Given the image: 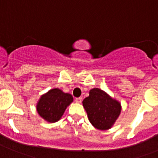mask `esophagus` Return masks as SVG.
<instances>
[{
	"label": "esophagus",
	"instance_id": "obj_1",
	"mask_svg": "<svg viewBox=\"0 0 158 158\" xmlns=\"http://www.w3.org/2000/svg\"><path fill=\"white\" fill-rule=\"evenodd\" d=\"M82 101V97H78V98H76V102L78 103V104H80Z\"/></svg>",
	"mask_w": 158,
	"mask_h": 158
}]
</instances>
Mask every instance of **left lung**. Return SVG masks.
Segmentation results:
<instances>
[{"label":"left lung","instance_id":"1","mask_svg":"<svg viewBox=\"0 0 158 158\" xmlns=\"http://www.w3.org/2000/svg\"><path fill=\"white\" fill-rule=\"evenodd\" d=\"M89 122L99 130L112 128L122 111L121 103L99 88L90 89L82 101Z\"/></svg>","mask_w":158,"mask_h":158}]
</instances>
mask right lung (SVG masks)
<instances>
[{"label": "right lung", "instance_id": "add662e5", "mask_svg": "<svg viewBox=\"0 0 158 158\" xmlns=\"http://www.w3.org/2000/svg\"><path fill=\"white\" fill-rule=\"evenodd\" d=\"M73 102L70 94L53 88L42 94L36 104L38 114L46 122L54 123L61 118L66 108Z\"/></svg>", "mask_w": 158, "mask_h": 158}]
</instances>
